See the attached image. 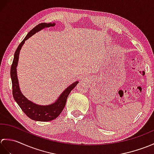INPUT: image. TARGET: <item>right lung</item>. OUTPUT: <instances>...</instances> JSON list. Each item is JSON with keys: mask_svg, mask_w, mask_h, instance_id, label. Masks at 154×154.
Segmentation results:
<instances>
[{"mask_svg": "<svg viewBox=\"0 0 154 154\" xmlns=\"http://www.w3.org/2000/svg\"><path fill=\"white\" fill-rule=\"evenodd\" d=\"M55 25V23H53V24H51V23H48V24H47V23H41V24H39L32 30L29 32L26 36L22 41L17 49H16L14 55V60H13L11 68V77L12 84V94L15 101L18 103L23 112L26 114V115H27V116L32 120L41 121V122L51 121L55 119L60 115L65 106L68 95L71 93V91L76 87L79 82L76 81V82L71 85L69 87H68L61 93L60 97L58 98V99L54 104L46 106L38 105V104L33 103L28 100L22 94L19 88L17 73H16V67H17L18 65L20 50H21L22 45L24 44L25 41L31 37L32 35H34L35 32L41 30L42 29L50 26H54Z\"/></svg>", "mask_w": 154, "mask_h": 154, "instance_id": "right-lung-1", "label": "right lung"}]
</instances>
